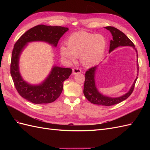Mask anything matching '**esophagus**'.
<instances>
[{
    "instance_id": "obj_1",
    "label": "esophagus",
    "mask_w": 150,
    "mask_h": 150,
    "mask_svg": "<svg viewBox=\"0 0 150 150\" xmlns=\"http://www.w3.org/2000/svg\"><path fill=\"white\" fill-rule=\"evenodd\" d=\"M81 72V70L77 68H73V75H75V74H77V73H80Z\"/></svg>"
}]
</instances>
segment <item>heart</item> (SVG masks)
<instances>
[{
  "mask_svg": "<svg viewBox=\"0 0 150 150\" xmlns=\"http://www.w3.org/2000/svg\"><path fill=\"white\" fill-rule=\"evenodd\" d=\"M68 47L61 46V55L69 62L75 61L76 57L81 59L85 67L93 66L103 57L107 46V40L101 34L80 31L71 34L66 40Z\"/></svg>",
  "mask_w": 150,
  "mask_h": 150,
  "instance_id": "b5f03b06",
  "label": "heart"
}]
</instances>
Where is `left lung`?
Listing matches in <instances>:
<instances>
[{
  "label": "left lung",
  "instance_id": "obj_1",
  "mask_svg": "<svg viewBox=\"0 0 150 150\" xmlns=\"http://www.w3.org/2000/svg\"><path fill=\"white\" fill-rule=\"evenodd\" d=\"M106 30H109L111 35H112L113 39L110 41V51L109 53L111 52L115 49L118 47L120 46H131L135 50L137 53V75L139 73V64H138V54L137 50L135 49V45L129 38L127 37L125 34L122 31L119 30L117 28L112 26L105 27ZM98 65L95 66L94 67L89 69L85 73V82L84 86V94L86 98L91 103L98 105H103V106H110L114 104L120 103L126 98H128L130 95L132 93L133 89L135 87V84L137 77L135 79L132 86L130 88L129 90L126 93L118 97H111L106 96L98 91L97 88L96 84H95V73L98 68Z\"/></svg>",
  "mask_w": 150,
  "mask_h": 150
}]
</instances>
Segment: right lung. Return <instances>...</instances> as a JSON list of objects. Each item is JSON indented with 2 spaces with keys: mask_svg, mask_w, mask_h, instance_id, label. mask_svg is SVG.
Listing matches in <instances>:
<instances>
[{
  "mask_svg": "<svg viewBox=\"0 0 150 150\" xmlns=\"http://www.w3.org/2000/svg\"><path fill=\"white\" fill-rule=\"evenodd\" d=\"M68 30L61 26L38 25L28 30L16 42L12 52L10 73L15 86L22 97L34 104H48L55 101L61 94L64 81L71 74V68L53 66L41 83L31 84L22 77L19 71V59L29 42H44L57 47L60 37Z\"/></svg>",
  "mask_w": 150,
  "mask_h": 150,
  "instance_id": "obj_1",
  "label": "right lung"
}]
</instances>
